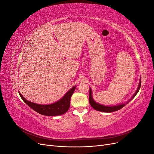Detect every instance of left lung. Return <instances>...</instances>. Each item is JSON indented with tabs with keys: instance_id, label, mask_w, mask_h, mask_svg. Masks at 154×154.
<instances>
[{
	"instance_id": "1",
	"label": "left lung",
	"mask_w": 154,
	"mask_h": 154,
	"mask_svg": "<svg viewBox=\"0 0 154 154\" xmlns=\"http://www.w3.org/2000/svg\"><path fill=\"white\" fill-rule=\"evenodd\" d=\"M141 79L140 80V83H139V87L137 88L136 92H135V94H134V96L128 101V102L131 101L134 98V97L136 96V95L137 94L139 88H140V87H141ZM128 102H127V103H128ZM89 103L94 109H95L96 110H98V111H101V112H112L117 111V110L121 109L122 108H123V107L125 105V104H120V105H116V106H104V105H100L99 103H97L96 102H95L94 101V100L92 99V91H91V88L89 89Z\"/></svg>"
}]
</instances>
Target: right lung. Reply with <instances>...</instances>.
<instances>
[{
  "label": "right lung",
  "mask_w": 154,
  "mask_h": 154,
  "mask_svg": "<svg viewBox=\"0 0 154 154\" xmlns=\"http://www.w3.org/2000/svg\"><path fill=\"white\" fill-rule=\"evenodd\" d=\"M75 88L76 87H72L61 100L54 103L50 105H39L32 103V102L26 100L22 94H20V93L19 94L22 100L32 109H33L38 113L48 116H55L66 113L69 110L70 106V100H71V96L74 92Z\"/></svg>",
  "instance_id": "right-lung-1"
}]
</instances>
